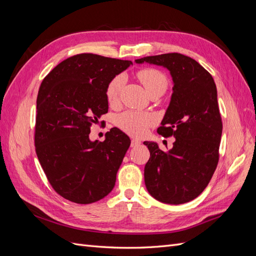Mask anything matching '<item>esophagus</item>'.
<instances>
[{
    "label": "esophagus",
    "mask_w": 256,
    "mask_h": 256,
    "mask_svg": "<svg viewBox=\"0 0 256 256\" xmlns=\"http://www.w3.org/2000/svg\"><path fill=\"white\" fill-rule=\"evenodd\" d=\"M140 145H141L140 140H136V138H132V140H131V147H136V146H140Z\"/></svg>",
    "instance_id": "1"
}]
</instances>
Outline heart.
<instances>
[{
	"mask_svg": "<svg viewBox=\"0 0 256 256\" xmlns=\"http://www.w3.org/2000/svg\"><path fill=\"white\" fill-rule=\"evenodd\" d=\"M138 78L140 79L150 96L152 94H164L168 86V80L166 74L157 70V69H143V70L138 72ZM122 83V76H116L108 83L106 88V97L110 104L113 106L118 104ZM152 118H150V115L132 111L124 112L116 118V125L122 131H125L126 134L136 136L144 134L146 129L152 125Z\"/></svg>",
	"mask_w": 256,
	"mask_h": 256,
	"instance_id": "heart-1",
	"label": "heart"
}]
</instances>
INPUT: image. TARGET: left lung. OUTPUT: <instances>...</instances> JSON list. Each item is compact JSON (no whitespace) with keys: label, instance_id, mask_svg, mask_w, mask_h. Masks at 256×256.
Segmentation results:
<instances>
[{"label":"left lung","instance_id":"obj_1","mask_svg":"<svg viewBox=\"0 0 256 256\" xmlns=\"http://www.w3.org/2000/svg\"><path fill=\"white\" fill-rule=\"evenodd\" d=\"M168 69L173 94L158 134L175 138L168 152L145 141L150 157L144 168L147 191L159 202L180 205L198 198L207 187L219 160L222 122L212 74L196 60L166 53L136 60Z\"/></svg>","mask_w":256,"mask_h":256}]
</instances>
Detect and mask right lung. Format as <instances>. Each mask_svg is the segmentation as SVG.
<instances>
[{
	"mask_svg": "<svg viewBox=\"0 0 256 256\" xmlns=\"http://www.w3.org/2000/svg\"><path fill=\"white\" fill-rule=\"evenodd\" d=\"M132 65L82 53L60 63L44 79L36 102L35 146L49 182L60 196L90 204L112 191L130 146L118 128L104 142L90 138V127L109 109L106 85Z\"/></svg>",
	"mask_w": 256,
	"mask_h": 256,
	"instance_id": "right-lung-1",
	"label": "right lung"
}]
</instances>
